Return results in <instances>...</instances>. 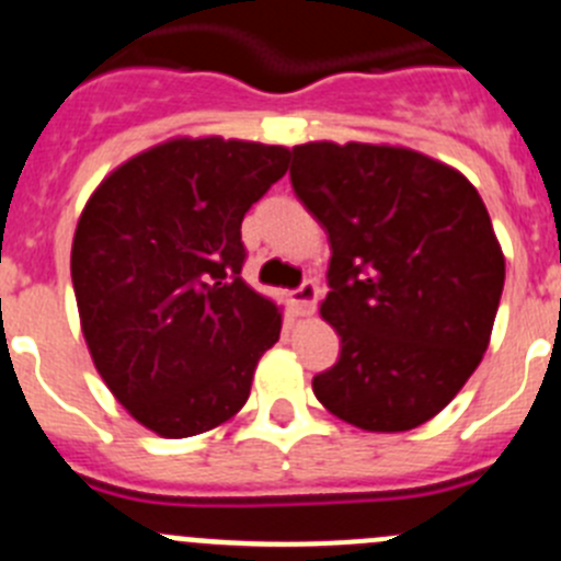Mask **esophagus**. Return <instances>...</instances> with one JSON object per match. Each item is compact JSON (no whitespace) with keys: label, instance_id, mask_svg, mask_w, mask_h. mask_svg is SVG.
Wrapping results in <instances>:
<instances>
[{"label":"esophagus","instance_id":"esophagus-1","mask_svg":"<svg viewBox=\"0 0 561 561\" xmlns=\"http://www.w3.org/2000/svg\"><path fill=\"white\" fill-rule=\"evenodd\" d=\"M318 285L314 282H304L301 287H296V290L290 293V301L293 307H296V314H301V318H307V314L314 312V304H318Z\"/></svg>","mask_w":561,"mask_h":561}]
</instances>
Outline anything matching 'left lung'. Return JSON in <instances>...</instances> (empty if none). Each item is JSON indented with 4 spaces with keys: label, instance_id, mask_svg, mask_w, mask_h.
I'll return each mask as SVG.
<instances>
[{
    "label": "left lung",
    "instance_id": "obj_1",
    "mask_svg": "<svg viewBox=\"0 0 561 561\" xmlns=\"http://www.w3.org/2000/svg\"><path fill=\"white\" fill-rule=\"evenodd\" d=\"M290 183L331 243L320 314L342 351L314 397L369 433L425 425L491 342L504 254L485 203L458 170L391 145H296Z\"/></svg>",
    "mask_w": 561,
    "mask_h": 561
}]
</instances>
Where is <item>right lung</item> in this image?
<instances>
[{
	"label": "right lung",
	"instance_id": "right-lung-1",
	"mask_svg": "<svg viewBox=\"0 0 561 561\" xmlns=\"http://www.w3.org/2000/svg\"><path fill=\"white\" fill-rule=\"evenodd\" d=\"M287 161L279 145L181 136L119 164L81 210V334L108 391L159 436L225 425L279 340V307L241 276V221Z\"/></svg>",
	"mask_w": 561,
	"mask_h": 561
}]
</instances>
